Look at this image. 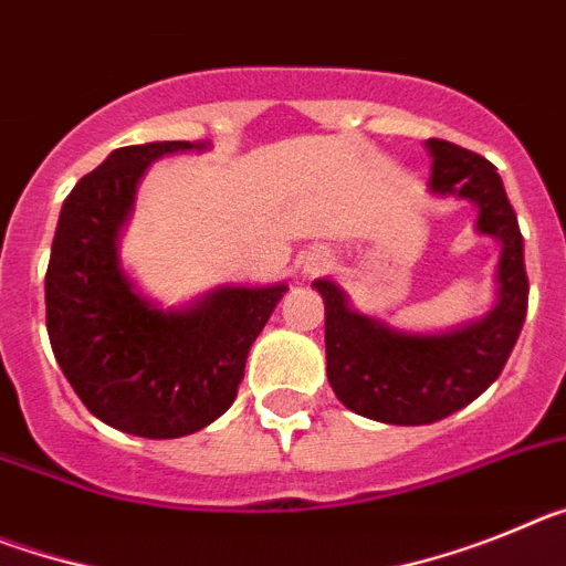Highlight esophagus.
<instances>
[{
	"label": "esophagus",
	"instance_id": "obj_1",
	"mask_svg": "<svg viewBox=\"0 0 566 566\" xmlns=\"http://www.w3.org/2000/svg\"><path fill=\"white\" fill-rule=\"evenodd\" d=\"M328 266H332V254H328L326 249H308V252L300 258V269H303V274H319V272H326Z\"/></svg>",
	"mask_w": 566,
	"mask_h": 566
}]
</instances>
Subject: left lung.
<instances>
[{
    "label": "left lung",
    "instance_id": "8db88e82",
    "mask_svg": "<svg viewBox=\"0 0 566 566\" xmlns=\"http://www.w3.org/2000/svg\"><path fill=\"white\" fill-rule=\"evenodd\" d=\"M431 192L476 203V229L496 238V306L442 334H413L352 308L334 280L312 286L326 303V374L348 411L388 424H431L462 411L502 374L527 317L524 238L496 167L442 138H428Z\"/></svg>",
    "mask_w": 566,
    "mask_h": 566
}]
</instances>
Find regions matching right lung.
<instances>
[{"instance_id": "right-lung-1", "label": "right lung", "mask_w": 566, "mask_h": 566, "mask_svg": "<svg viewBox=\"0 0 566 566\" xmlns=\"http://www.w3.org/2000/svg\"><path fill=\"white\" fill-rule=\"evenodd\" d=\"M207 147L113 149L67 195L50 249L44 306L59 368L93 417L133 437L178 439L227 413L249 348L289 289L223 286L192 306L158 308L122 269L118 234L142 175L164 155Z\"/></svg>"}]
</instances>
